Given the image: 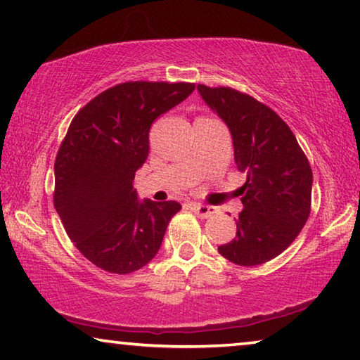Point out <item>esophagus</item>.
Listing matches in <instances>:
<instances>
[{"instance_id":"34e87169","label":"esophagus","mask_w":360,"mask_h":360,"mask_svg":"<svg viewBox=\"0 0 360 360\" xmlns=\"http://www.w3.org/2000/svg\"><path fill=\"white\" fill-rule=\"evenodd\" d=\"M189 207L195 211V213L200 216V218H208V216H211V207H208V205H202V203H189Z\"/></svg>"}]
</instances>
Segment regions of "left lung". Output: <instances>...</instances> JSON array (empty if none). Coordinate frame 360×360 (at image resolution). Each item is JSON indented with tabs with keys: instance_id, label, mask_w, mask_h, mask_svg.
Wrapping results in <instances>:
<instances>
[{
	"instance_id": "obj_1",
	"label": "left lung",
	"mask_w": 360,
	"mask_h": 360,
	"mask_svg": "<svg viewBox=\"0 0 360 360\" xmlns=\"http://www.w3.org/2000/svg\"><path fill=\"white\" fill-rule=\"evenodd\" d=\"M198 93L227 124L233 160L247 181L233 240L218 252L238 266H258L287 250L311 213L312 169L288 124L252 96L198 84Z\"/></svg>"
}]
</instances>
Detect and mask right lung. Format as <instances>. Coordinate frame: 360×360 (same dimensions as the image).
<instances>
[{
    "label": "right lung",
    "instance_id": "add662e5",
    "mask_svg": "<svg viewBox=\"0 0 360 360\" xmlns=\"http://www.w3.org/2000/svg\"><path fill=\"white\" fill-rule=\"evenodd\" d=\"M193 89L192 83H122L72 120L54 163V207L70 240L101 269L144 267L181 210L174 200L141 202L133 181L149 155L152 123Z\"/></svg>",
    "mask_w": 360,
    "mask_h": 360
}]
</instances>
